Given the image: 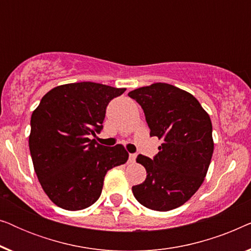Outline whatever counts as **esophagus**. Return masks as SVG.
Returning a JSON list of instances; mask_svg holds the SVG:
<instances>
[{"instance_id": "1", "label": "esophagus", "mask_w": 251, "mask_h": 251, "mask_svg": "<svg viewBox=\"0 0 251 251\" xmlns=\"http://www.w3.org/2000/svg\"><path fill=\"white\" fill-rule=\"evenodd\" d=\"M136 157H137L136 154L130 153V154H129V162H131V163L135 162V161H136Z\"/></svg>"}]
</instances>
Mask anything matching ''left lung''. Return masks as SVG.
I'll list each match as a JSON object with an SVG mask.
<instances>
[{
	"label": "left lung",
	"mask_w": 251,
	"mask_h": 251,
	"mask_svg": "<svg viewBox=\"0 0 251 251\" xmlns=\"http://www.w3.org/2000/svg\"><path fill=\"white\" fill-rule=\"evenodd\" d=\"M128 96L142 106L150 136L163 142L153 159L137 156L147 176L132 193L144 207L173 210L203 183L214 153L211 120L194 96L171 84L154 83Z\"/></svg>",
	"instance_id": "8db88e82"
}]
</instances>
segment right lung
<instances>
[{"instance_id":"1","label":"right lung","mask_w":251,"mask_h":251,"mask_svg":"<svg viewBox=\"0 0 251 251\" xmlns=\"http://www.w3.org/2000/svg\"><path fill=\"white\" fill-rule=\"evenodd\" d=\"M126 89L80 82L53 88L30 118L29 151L34 170L51 201L65 210L90 207L101 194L104 178L129 154L90 136L102 129L106 108Z\"/></svg>"}]
</instances>
